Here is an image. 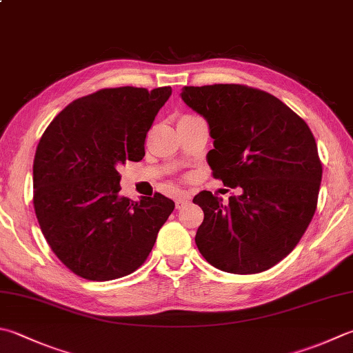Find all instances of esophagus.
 Wrapping results in <instances>:
<instances>
[{"label": "esophagus", "mask_w": 353, "mask_h": 353, "mask_svg": "<svg viewBox=\"0 0 353 353\" xmlns=\"http://www.w3.org/2000/svg\"><path fill=\"white\" fill-rule=\"evenodd\" d=\"M189 203H190V196L188 194H181V195L175 198V205H176L178 210H181L183 208H185V205H188Z\"/></svg>", "instance_id": "esophagus-1"}]
</instances>
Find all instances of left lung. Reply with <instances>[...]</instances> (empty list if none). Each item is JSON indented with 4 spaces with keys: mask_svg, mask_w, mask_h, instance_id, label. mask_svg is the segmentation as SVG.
<instances>
[{
    "mask_svg": "<svg viewBox=\"0 0 353 353\" xmlns=\"http://www.w3.org/2000/svg\"><path fill=\"white\" fill-rule=\"evenodd\" d=\"M183 101L209 123L212 175L239 195L203 190L198 250L214 268L249 275L268 270L300 243L314 218L323 164L301 117L276 97L244 84L185 85Z\"/></svg>",
    "mask_w": 353,
    "mask_h": 353,
    "instance_id": "8db88e82",
    "label": "left lung"
}]
</instances>
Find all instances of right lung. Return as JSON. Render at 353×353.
I'll return each mask as SVG.
<instances>
[{"mask_svg": "<svg viewBox=\"0 0 353 353\" xmlns=\"http://www.w3.org/2000/svg\"><path fill=\"white\" fill-rule=\"evenodd\" d=\"M169 85L101 89L72 101L39 139L33 159V208L46 241L73 274L109 281L135 272L175 209L155 192L119 196L118 168L144 157L152 123Z\"/></svg>", "mask_w": 353, "mask_h": 353, "instance_id": "add662e5", "label": "right lung"}]
</instances>
